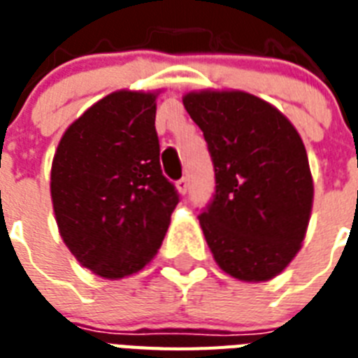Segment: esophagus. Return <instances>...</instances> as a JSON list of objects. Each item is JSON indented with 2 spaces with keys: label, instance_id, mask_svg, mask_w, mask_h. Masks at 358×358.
<instances>
[{
  "label": "esophagus",
  "instance_id": "1",
  "mask_svg": "<svg viewBox=\"0 0 358 358\" xmlns=\"http://www.w3.org/2000/svg\"><path fill=\"white\" fill-rule=\"evenodd\" d=\"M187 187H189V182H187V178H180L178 182H176V189H178L182 195H185V193H187Z\"/></svg>",
  "mask_w": 358,
  "mask_h": 358
}]
</instances>
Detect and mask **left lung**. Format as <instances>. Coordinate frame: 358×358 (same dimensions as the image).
Here are the masks:
<instances>
[{"mask_svg":"<svg viewBox=\"0 0 358 358\" xmlns=\"http://www.w3.org/2000/svg\"><path fill=\"white\" fill-rule=\"evenodd\" d=\"M184 106L215 171V193L199 215L213 258L245 282L277 277L299 252L314 199L297 129L243 91L189 92Z\"/></svg>","mask_w":358,"mask_h":358,"instance_id":"obj_1","label":"left lung"}]
</instances>
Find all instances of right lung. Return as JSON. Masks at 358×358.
I'll list each match as a JSON object with an SVG mask.
<instances>
[{
    "label": "right lung",
    "instance_id": "1",
    "mask_svg": "<svg viewBox=\"0 0 358 358\" xmlns=\"http://www.w3.org/2000/svg\"><path fill=\"white\" fill-rule=\"evenodd\" d=\"M156 96L111 92L70 124L53 156L59 234L81 266L111 280L156 256L180 201L159 165Z\"/></svg>",
    "mask_w": 358,
    "mask_h": 358
}]
</instances>
